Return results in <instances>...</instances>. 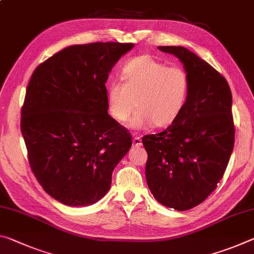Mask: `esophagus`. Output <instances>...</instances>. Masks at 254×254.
Returning <instances> with one entry per match:
<instances>
[{"label":"esophagus","mask_w":254,"mask_h":254,"mask_svg":"<svg viewBox=\"0 0 254 254\" xmlns=\"http://www.w3.org/2000/svg\"><path fill=\"white\" fill-rule=\"evenodd\" d=\"M132 141H133V145H134V147H141V145H142V141H141L140 136H134Z\"/></svg>","instance_id":"obj_1"}]
</instances>
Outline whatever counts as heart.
I'll return each mask as SVG.
<instances>
[{
	"label": "heart",
	"instance_id": "obj_1",
	"mask_svg": "<svg viewBox=\"0 0 254 254\" xmlns=\"http://www.w3.org/2000/svg\"><path fill=\"white\" fill-rule=\"evenodd\" d=\"M121 81L106 88V104L111 118L120 124L137 111L131 127H168L177 121L187 105L190 78L182 67H169L150 55L128 60L121 69Z\"/></svg>",
	"mask_w": 254,
	"mask_h": 254
}]
</instances>
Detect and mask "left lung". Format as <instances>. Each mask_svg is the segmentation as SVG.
Instances as JSON below:
<instances>
[{
    "label": "left lung",
    "mask_w": 254,
    "mask_h": 254,
    "mask_svg": "<svg viewBox=\"0 0 254 254\" xmlns=\"http://www.w3.org/2000/svg\"><path fill=\"white\" fill-rule=\"evenodd\" d=\"M175 55L190 78L183 114L173 126L142 137L148 153L145 178L159 203L187 210L216 189L234 148L232 93L215 68L184 47H158Z\"/></svg>",
    "instance_id": "1"
}]
</instances>
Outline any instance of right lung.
Listing matches in <instances>:
<instances>
[{"label": "right lung", "instance_id": "1", "mask_svg": "<svg viewBox=\"0 0 254 254\" xmlns=\"http://www.w3.org/2000/svg\"><path fill=\"white\" fill-rule=\"evenodd\" d=\"M133 46H70L33 71L21 109V132L34 177L60 203L88 206L100 200L131 148V133L107 113L105 83Z\"/></svg>", "mask_w": 254, "mask_h": 254}]
</instances>
